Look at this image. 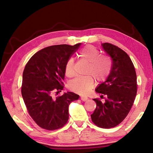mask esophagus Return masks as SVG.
<instances>
[{"mask_svg": "<svg viewBox=\"0 0 153 153\" xmlns=\"http://www.w3.org/2000/svg\"><path fill=\"white\" fill-rule=\"evenodd\" d=\"M88 99L87 97H81V100H82V101H86V100Z\"/></svg>", "mask_w": 153, "mask_h": 153, "instance_id": "esophagus-1", "label": "esophagus"}]
</instances>
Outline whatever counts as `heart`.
Segmentation results:
<instances>
[{
  "mask_svg": "<svg viewBox=\"0 0 153 153\" xmlns=\"http://www.w3.org/2000/svg\"><path fill=\"white\" fill-rule=\"evenodd\" d=\"M79 56L88 62L85 74L86 76L77 77L68 83V87L72 91L85 95L93 88V77L98 82H102L112 70V61L106 55H100L99 51L93 45H87L79 52ZM74 73V59L71 57L65 66V74L67 76H73Z\"/></svg>",
  "mask_w": 153,
  "mask_h": 153,
  "instance_id": "heart-1",
  "label": "heart"
}]
</instances>
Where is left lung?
Listing matches in <instances>:
<instances>
[{"mask_svg":"<svg viewBox=\"0 0 153 153\" xmlns=\"http://www.w3.org/2000/svg\"><path fill=\"white\" fill-rule=\"evenodd\" d=\"M104 51L111 57L112 70L105 82L97 87L101 94L102 102L94 99L97 104L91 115L92 122L101 128L109 129L120 124L130 111L137 91V76L131 58L121 48L112 44H102Z\"/></svg>","mask_w":153,"mask_h":153,"instance_id":"left-lung-1","label":"left lung"}]
</instances>
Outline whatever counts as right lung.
<instances>
[{"label":"right lung","instance_id":"1","mask_svg":"<svg viewBox=\"0 0 153 153\" xmlns=\"http://www.w3.org/2000/svg\"><path fill=\"white\" fill-rule=\"evenodd\" d=\"M58 45L44 48L31 56L23 72L22 95L29 114L41 128L60 129L69 118L68 106L79 99L72 92L53 98L64 88L67 60L80 47Z\"/></svg>","mask_w":153,"mask_h":153}]
</instances>
